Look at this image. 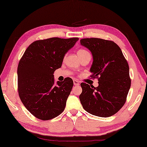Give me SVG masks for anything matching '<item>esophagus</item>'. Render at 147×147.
<instances>
[{"mask_svg":"<svg viewBox=\"0 0 147 147\" xmlns=\"http://www.w3.org/2000/svg\"><path fill=\"white\" fill-rule=\"evenodd\" d=\"M73 83H74V84L75 86H78V85H79V84H80L79 82H78L77 80H73Z\"/></svg>","mask_w":147,"mask_h":147,"instance_id":"obj_1","label":"esophagus"}]
</instances>
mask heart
<instances>
[{"instance_id": "b5f03b06", "label": "heart", "mask_w": 147, "mask_h": 147, "mask_svg": "<svg viewBox=\"0 0 147 147\" xmlns=\"http://www.w3.org/2000/svg\"><path fill=\"white\" fill-rule=\"evenodd\" d=\"M88 51H86V50H84V49H80L79 51H78V55H83V54H85V53H88Z\"/></svg>"}]
</instances>
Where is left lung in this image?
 I'll return each instance as SVG.
<instances>
[{"instance_id":"left-lung-1","label":"left lung","mask_w":147,"mask_h":147,"mask_svg":"<svg viewBox=\"0 0 147 147\" xmlns=\"http://www.w3.org/2000/svg\"><path fill=\"white\" fill-rule=\"evenodd\" d=\"M80 44L92 55L90 77L97 78V87L82 82L79 99L86 112L100 117L117 113L127 100L131 87L129 67L121 49L112 40L82 38Z\"/></svg>"}]
</instances>
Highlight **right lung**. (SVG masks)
<instances>
[{
	"instance_id": "add662e5",
	"label": "right lung",
	"mask_w": 147,
	"mask_h": 147,
	"mask_svg": "<svg viewBox=\"0 0 147 147\" xmlns=\"http://www.w3.org/2000/svg\"><path fill=\"white\" fill-rule=\"evenodd\" d=\"M78 38L53 37L30 44L20 59L17 69L18 92L26 109L43 121L52 119L65 110L73 86L65 78L55 85L54 72L61 67L65 54Z\"/></svg>"
}]
</instances>
